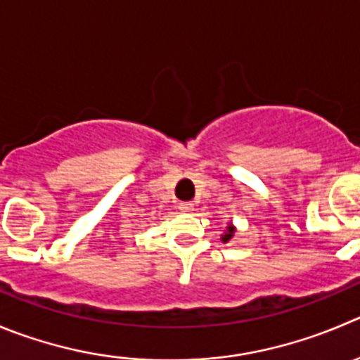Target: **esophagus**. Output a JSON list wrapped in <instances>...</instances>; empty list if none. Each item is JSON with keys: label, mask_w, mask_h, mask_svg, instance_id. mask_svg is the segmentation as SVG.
I'll use <instances>...</instances> for the list:
<instances>
[{"label": "esophagus", "mask_w": 360, "mask_h": 360, "mask_svg": "<svg viewBox=\"0 0 360 360\" xmlns=\"http://www.w3.org/2000/svg\"><path fill=\"white\" fill-rule=\"evenodd\" d=\"M178 208H180V212H186V214H189V212L194 210V203H191V201H182V203L178 205Z\"/></svg>", "instance_id": "1"}]
</instances>
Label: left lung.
Returning <instances> with one entry per match:
<instances>
[{
  "label": "left lung",
  "mask_w": 360,
  "mask_h": 360,
  "mask_svg": "<svg viewBox=\"0 0 360 360\" xmlns=\"http://www.w3.org/2000/svg\"><path fill=\"white\" fill-rule=\"evenodd\" d=\"M235 231H237V228H235L233 224H231V222H229L228 226H226V229H224V233L221 235V240L224 242V244H228L229 240H231V238H233V235H235Z\"/></svg>",
  "instance_id": "1"
}]
</instances>
